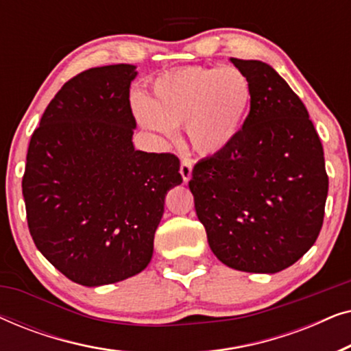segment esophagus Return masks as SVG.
Masks as SVG:
<instances>
[{
  "label": "esophagus",
  "mask_w": 351,
  "mask_h": 351,
  "mask_svg": "<svg viewBox=\"0 0 351 351\" xmlns=\"http://www.w3.org/2000/svg\"><path fill=\"white\" fill-rule=\"evenodd\" d=\"M191 169H193L191 160H189V158H184V160H182V165H180V176H182V179H184V182L190 180Z\"/></svg>",
  "instance_id": "1"
}]
</instances>
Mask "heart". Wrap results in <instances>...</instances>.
<instances>
[{
  "mask_svg": "<svg viewBox=\"0 0 351 351\" xmlns=\"http://www.w3.org/2000/svg\"><path fill=\"white\" fill-rule=\"evenodd\" d=\"M251 105V81L237 66H186L158 76L150 99H134V113L166 138L185 126L191 147L213 156L237 141Z\"/></svg>",
  "mask_w": 351,
  "mask_h": 351,
  "instance_id": "1",
  "label": "heart"
}]
</instances>
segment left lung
Masks as SVG:
<instances>
[{"label": "left lung", "instance_id": "obj_1", "mask_svg": "<svg viewBox=\"0 0 351 351\" xmlns=\"http://www.w3.org/2000/svg\"><path fill=\"white\" fill-rule=\"evenodd\" d=\"M230 60L251 81V110L227 150L196 162L189 186L220 262L278 273L313 246L323 227V145L299 95L270 65Z\"/></svg>", "mask_w": 351, "mask_h": 351}]
</instances>
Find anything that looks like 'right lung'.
<instances>
[{"label": "right lung", "instance_id": "obj_1", "mask_svg": "<svg viewBox=\"0 0 351 351\" xmlns=\"http://www.w3.org/2000/svg\"><path fill=\"white\" fill-rule=\"evenodd\" d=\"M129 64L95 66L62 86L27 153L22 193L43 256L81 286L141 273L167 191L182 184L172 153L134 148Z\"/></svg>", "mask_w": 351, "mask_h": 351}]
</instances>
